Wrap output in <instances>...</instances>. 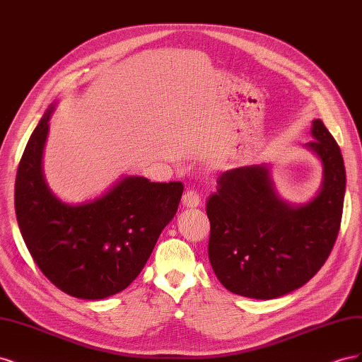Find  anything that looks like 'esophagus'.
Wrapping results in <instances>:
<instances>
[{"instance_id":"1","label":"esophagus","mask_w":362,"mask_h":362,"mask_svg":"<svg viewBox=\"0 0 362 362\" xmlns=\"http://www.w3.org/2000/svg\"><path fill=\"white\" fill-rule=\"evenodd\" d=\"M199 204H201V198L194 190H187L184 193V196H182V205L184 206L196 208V206H199Z\"/></svg>"}]
</instances>
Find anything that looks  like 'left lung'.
I'll use <instances>...</instances> for the list:
<instances>
[{"instance_id":"obj_1","label":"left lung","mask_w":362,"mask_h":362,"mask_svg":"<svg viewBox=\"0 0 362 362\" xmlns=\"http://www.w3.org/2000/svg\"><path fill=\"white\" fill-rule=\"evenodd\" d=\"M305 148L320 160L322 185L313 199H282L269 163L225 172L206 202L211 233L208 258L217 279L234 294L276 299L300 288L329 257L341 223L346 169L337 141L313 120Z\"/></svg>"}]
</instances>
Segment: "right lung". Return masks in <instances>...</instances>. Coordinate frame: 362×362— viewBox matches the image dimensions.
<instances>
[{"label":"right lung","instance_id":"right-lung-1","mask_svg":"<svg viewBox=\"0 0 362 362\" xmlns=\"http://www.w3.org/2000/svg\"><path fill=\"white\" fill-rule=\"evenodd\" d=\"M42 116L21 158L15 210L27 249L54 286L74 298L100 300L125 290L145 267L177 214L184 185L125 175L95 199L68 204L52 193L42 158L49 119Z\"/></svg>","mask_w":362,"mask_h":362}]
</instances>
